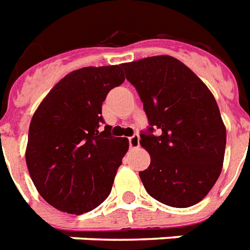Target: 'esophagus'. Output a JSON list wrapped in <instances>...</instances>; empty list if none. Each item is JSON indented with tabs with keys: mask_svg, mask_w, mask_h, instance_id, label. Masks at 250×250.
I'll return each instance as SVG.
<instances>
[{
	"mask_svg": "<svg viewBox=\"0 0 250 250\" xmlns=\"http://www.w3.org/2000/svg\"><path fill=\"white\" fill-rule=\"evenodd\" d=\"M128 143L131 148H138L139 144H140V138H139L138 133H133L132 136H129Z\"/></svg>",
	"mask_w": 250,
	"mask_h": 250,
	"instance_id": "obj_1",
	"label": "esophagus"
}]
</instances>
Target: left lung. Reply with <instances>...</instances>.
Masks as SVG:
<instances>
[{
	"instance_id": "1",
	"label": "left lung",
	"mask_w": 250,
	"mask_h": 250,
	"mask_svg": "<svg viewBox=\"0 0 250 250\" xmlns=\"http://www.w3.org/2000/svg\"><path fill=\"white\" fill-rule=\"evenodd\" d=\"M140 95L148 127L140 144L150 164L139 173L146 193L185 208L201 202L220 176L227 133L208 87L171 56L122 64Z\"/></svg>"
}]
</instances>
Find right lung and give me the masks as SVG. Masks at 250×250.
Listing matches in <instances>:
<instances>
[{
    "label": "right lung",
    "instance_id": "right-lung-1",
    "mask_svg": "<svg viewBox=\"0 0 250 250\" xmlns=\"http://www.w3.org/2000/svg\"><path fill=\"white\" fill-rule=\"evenodd\" d=\"M125 81L121 65L86 66L60 80L34 114L26 163L38 191L49 205L81 215L111 191L128 140L104 125L102 104Z\"/></svg>",
    "mask_w": 250,
    "mask_h": 250
}]
</instances>
